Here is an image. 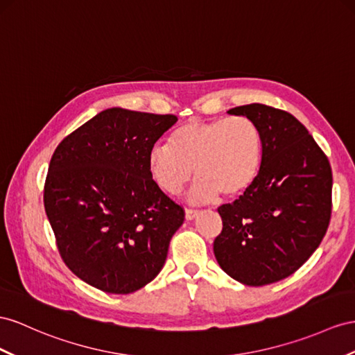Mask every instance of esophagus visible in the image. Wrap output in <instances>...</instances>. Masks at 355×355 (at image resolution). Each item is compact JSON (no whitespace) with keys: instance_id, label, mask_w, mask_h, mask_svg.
Returning a JSON list of instances; mask_svg holds the SVG:
<instances>
[{"instance_id":"esophagus-1","label":"esophagus","mask_w":355,"mask_h":355,"mask_svg":"<svg viewBox=\"0 0 355 355\" xmlns=\"http://www.w3.org/2000/svg\"><path fill=\"white\" fill-rule=\"evenodd\" d=\"M184 216H186V220H193L199 216V211L198 210H190V208H187Z\"/></svg>"}]
</instances>
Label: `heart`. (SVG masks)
Masks as SVG:
<instances>
[{
	"label": "heart",
	"instance_id": "b5f03b06",
	"mask_svg": "<svg viewBox=\"0 0 355 355\" xmlns=\"http://www.w3.org/2000/svg\"><path fill=\"white\" fill-rule=\"evenodd\" d=\"M171 144L156 142L148 151L154 183L168 195L198 177L187 193L192 204L217 196L239 198L255 184L264 159L261 127L248 116L190 120L172 132Z\"/></svg>",
	"mask_w": 355,
	"mask_h": 355
}]
</instances>
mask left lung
Masks as SVG:
<instances>
[{"label": "left lung", "instance_id": "1", "mask_svg": "<svg viewBox=\"0 0 355 355\" xmlns=\"http://www.w3.org/2000/svg\"><path fill=\"white\" fill-rule=\"evenodd\" d=\"M228 114L261 127L264 159L255 184L217 210L223 230L214 240V257L243 285L275 284L302 267L324 239L331 216V168L294 115L261 103Z\"/></svg>", "mask_w": 355, "mask_h": 355}]
</instances>
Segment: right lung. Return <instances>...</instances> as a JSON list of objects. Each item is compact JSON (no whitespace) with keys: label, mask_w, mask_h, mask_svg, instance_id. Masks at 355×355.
<instances>
[{"label":"right lung","mask_w":355,"mask_h":355,"mask_svg":"<svg viewBox=\"0 0 355 355\" xmlns=\"http://www.w3.org/2000/svg\"><path fill=\"white\" fill-rule=\"evenodd\" d=\"M178 121L111 107L61 141L44 210L62 261L88 285L130 294L156 277L184 211L148 171V151Z\"/></svg>","instance_id":"obj_1"}]
</instances>
